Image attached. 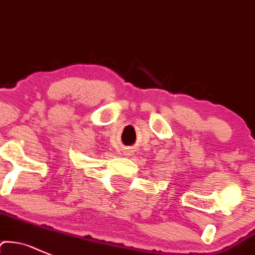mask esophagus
<instances>
[{"label":"esophagus","mask_w":255,"mask_h":255,"mask_svg":"<svg viewBox=\"0 0 255 255\" xmlns=\"http://www.w3.org/2000/svg\"><path fill=\"white\" fill-rule=\"evenodd\" d=\"M127 154H128V155H130V154H131V150H128V153H127Z\"/></svg>","instance_id":"obj_1"}]
</instances>
